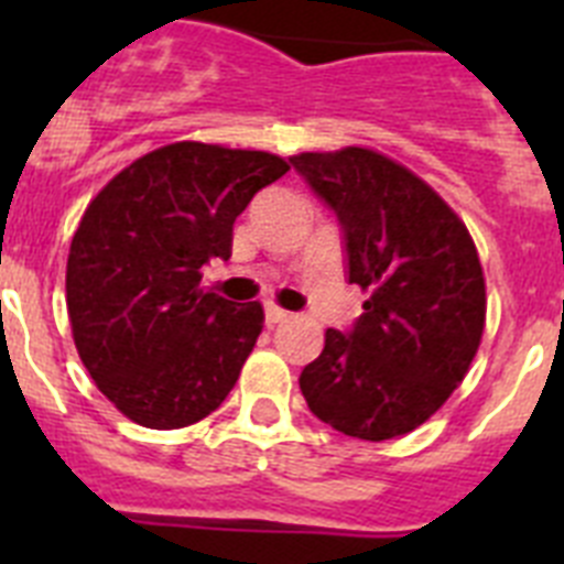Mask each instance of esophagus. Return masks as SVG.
<instances>
[{
	"instance_id": "1",
	"label": "esophagus",
	"mask_w": 564,
	"mask_h": 564,
	"mask_svg": "<svg viewBox=\"0 0 564 564\" xmlns=\"http://www.w3.org/2000/svg\"><path fill=\"white\" fill-rule=\"evenodd\" d=\"M288 316H291V313L282 311V307H276V305H265V325H268V327L282 325V322H285Z\"/></svg>"
}]
</instances>
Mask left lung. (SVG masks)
<instances>
[{"instance_id":"left-lung-1","label":"left lung","mask_w":564,"mask_h":564,"mask_svg":"<svg viewBox=\"0 0 564 564\" xmlns=\"http://www.w3.org/2000/svg\"><path fill=\"white\" fill-rule=\"evenodd\" d=\"M336 214L347 282L367 291L347 333L299 376L318 421L361 441L417 430L466 378L486 325L477 248L455 212L401 163L347 147L291 158Z\"/></svg>"}]
</instances>
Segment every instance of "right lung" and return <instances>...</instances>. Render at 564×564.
I'll return each instance as SVG.
<instances>
[{"mask_svg": "<svg viewBox=\"0 0 564 564\" xmlns=\"http://www.w3.org/2000/svg\"><path fill=\"white\" fill-rule=\"evenodd\" d=\"M279 154L181 141L115 174L67 257V313L98 390L149 430L212 415L262 333V305L200 288L234 220L288 172Z\"/></svg>", "mask_w": 564, "mask_h": 564, "instance_id": "obj_1", "label": "right lung"}]
</instances>
